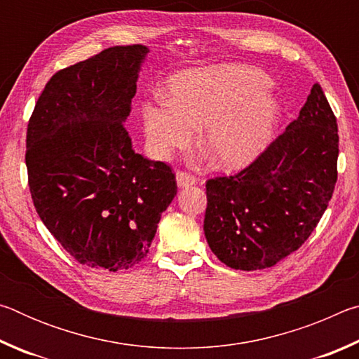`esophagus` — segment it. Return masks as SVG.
<instances>
[{"label":"esophagus","mask_w":359,"mask_h":359,"mask_svg":"<svg viewBox=\"0 0 359 359\" xmlns=\"http://www.w3.org/2000/svg\"><path fill=\"white\" fill-rule=\"evenodd\" d=\"M175 180H177V187L179 188H185V187H190V185H194L196 184V177L191 174H187V172H182L179 171L177 174H175Z\"/></svg>","instance_id":"1"}]
</instances>
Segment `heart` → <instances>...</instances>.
I'll list each match as a JSON object with an SVG mask.
<instances>
[{"label": "heart", "instance_id": "b5f03b06", "mask_svg": "<svg viewBox=\"0 0 359 359\" xmlns=\"http://www.w3.org/2000/svg\"><path fill=\"white\" fill-rule=\"evenodd\" d=\"M269 77L242 65L188 69L168 82V98L142 104L144 133L150 150L166 158L187 147L201 128V147L212 165L247 166L266 147L278 118V104L267 93Z\"/></svg>", "mask_w": 359, "mask_h": 359}]
</instances>
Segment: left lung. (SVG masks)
<instances>
[{
    "label": "left lung",
    "mask_w": 359,
    "mask_h": 359,
    "mask_svg": "<svg viewBox=\"0 0 359 359\" xmlns=\"http://www.w3.org/2000/svg\"><path fill=\"white\" fill-rule=\"evenodd\" d=\"M336 117L315 83L299 117L250 166L205 182L204 234L233 269L272 267L317 226L337 180Z\"/></svg>",
    "instance_id": "left-lung-1"
}]
</instances>
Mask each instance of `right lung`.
<instances>
[{"mask_svg": "<svg viewBox=\"0 0 359 359\" xmlns=\"http://www.w3.org/2000/svg\"><path fill=\"white\" fill-rule=\"evenodd\" d=\"M149 52L117 46L58 71L28 121L36 212L72 258L95 269H128L147 257L177 194L171 168L135 154L123 126Z\"/></svg>", "mask_w": 359, "mask_h": 359, "instance_id": "right-lung-1", "label": "right lung"}]
</instances>
